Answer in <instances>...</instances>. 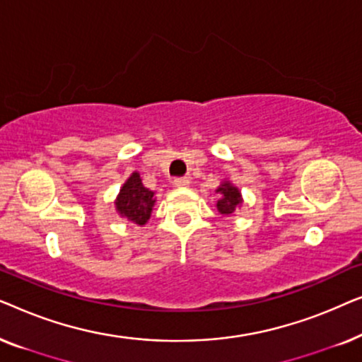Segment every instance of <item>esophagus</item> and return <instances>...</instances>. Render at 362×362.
I'll return each instance as SVG.
<instances>
[{
  "label": "esophagus",
  "instance_id": "obj_1",
  "mask_svg": "<svg viewBox=\"0 0 362 362\" xmlns=\"http://www.w3.org/2000/svg\"><path fill=\"white\" fill-rule=\"evenodd\" d=\"M175 186L176 187H187L189 186V180H187V177H176Z\"/></svg>",
  "mask_w": 362,
  "mask_h": 362
}]
</instances>
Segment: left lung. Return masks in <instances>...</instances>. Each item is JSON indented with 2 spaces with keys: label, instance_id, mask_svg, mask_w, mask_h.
Masks as SVG:
<instances>
[{
  "label": "left lung",
  "instance_id": "1",
  "mask_svg": "<svg viewBox=\"0 0 362 362\" xmlns=\"http://www.w3.org/2000/svg\"><path fill=\"white\" fill-rule=\"evenodd\" d=\"M216 192L219 194L216 207L222 216H232L237 209H240L244 199H242L240 189L234 185V182L229 180L221 181V185L216 189Z\"/></svg>",
  "mask_w": 362,
  "mask_h": 362
}]
</instances>
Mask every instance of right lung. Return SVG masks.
<instances>
[{
	"label": "right lung",
	"mask_w": 362,
	"mask_h": 362,
	"mask_svg": "<svg viewBox=\"0 0 362 362\" xmlns=\"http://www.w3.org/2000/svg\"><path fill=\"white\" fill-rule=\"evenodd\" d=\"M155 202V192L145 187L140 173L133 171L120 187L115 199V211L122 219L143 227L150 221Z\"/></svg>",
	"instance_id": "right-lung-1"
}]
</instances>
